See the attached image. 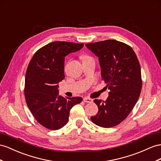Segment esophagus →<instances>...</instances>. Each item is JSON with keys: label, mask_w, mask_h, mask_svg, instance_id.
<instances>
[{"label": "esophagus", "mask_w": 161, "mask_h": 161, "mask_svg": "<svg viewBox=\"0 0 161 161\" xmlns=\"http://www.w3.org/2000/svg\"><path fill=\"white\" fill-rule=\"evenodd\" d=\"M84 101L86 103H92L93 101H92V99H91V98H90L88 97H84Z\"/></svg>", "instance_id": "1"}]
</instances>
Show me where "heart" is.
I'll return each instance as SVG.
<instances>
[{
	"mask_svg": "<svg viewBox=\"0 0 161 161\" xmlns=\"http://www.w3.org/2000/svg\"><path fill=\"white\" fill-rule=\"evenodd\" d=\"M88 58H90L89 56H86V55H84V56H81V59L83 60H87V59H88Z\"/></svg>",
	"mask_w": 161,
	"mask_h": 161,
	"instance_id": "b5f03b06",
	"label": "heart"
}]
</instances>
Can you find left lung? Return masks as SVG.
<instances>
[{
    "label": "left lung",
    "mask_w": 161,
    "mask_h": 161,
    "mask_svg": "<svg viewBox=\"0 0 161 161\" xmlns=\"http://www.w3.org/2000/svg\"><path fill=\"white\" fill-rule=\"evenodd\" d=\"M86 46L98 58L101 77L109 90L105 101L94 100L98 112L91 120L101 127L115 126L128 116L141 93L138 58L131 47L116 40L87 43Z\"/></svg>",
    "instance_id": "8db88e82"
}]
</instances>
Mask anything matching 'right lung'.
Segmentation results:
<instances>
[{"mask_svg": "<svg viewBox=\"0 0 161 161\" xmlns=\"http://www.w3.org/2000/svg\"><path fill=\"white\" fill-rule=\"evenodd\" d=\"M84 43L53 41L36 52L28 66L25 98L32 114L40 125L58 130L67 123L69 112L82 98L58 94V83L64 78V57L76 52Z\"/></svg>", "mask_w": 161, "mask_h": 161, "instance_id": "add662e5", "label": "right lung"}]
</instances>
